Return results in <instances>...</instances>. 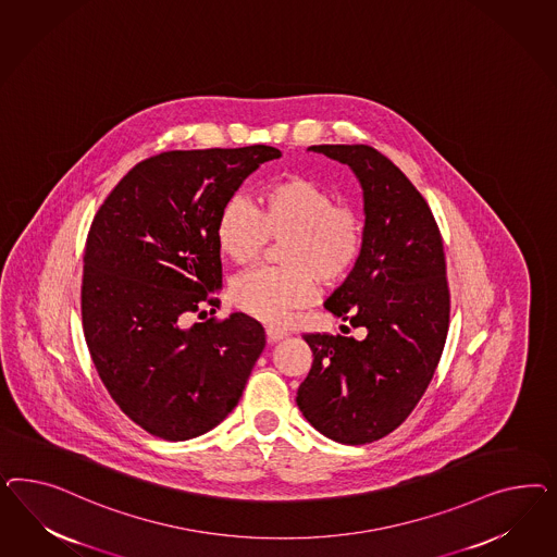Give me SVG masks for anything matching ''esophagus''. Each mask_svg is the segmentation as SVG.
<instances>
[{
	"label": "esophagus",
	"instance_id": "obj_1",
	"mask_svg": "<svg viewBox=\"0 0 557 557\" xmlns=\"http://www.w3.org/2000/svg\"><path fill=\"white\" fill-rule=\"evenodd\" d=\"M265 333H268V338H270L271 343H275V341H282V338L287 337V331L280 329V326H271V324L265 329Z\"/></svg>",
	"mask_w": 557,
	"mask_h": 557
}]
</instances>
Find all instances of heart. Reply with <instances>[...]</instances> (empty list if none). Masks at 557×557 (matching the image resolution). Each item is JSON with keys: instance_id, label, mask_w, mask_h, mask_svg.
Here are the masks:
<instances>
[{"instance_id": "b5f03b06", "label": "heart", "mask_w": 557, "mask_h": 557, "mask_svg": "<svg viewBox=\"0 0 557 557\" xmlns=\"http://www.w3.org/2000/svg\"><path fill=\"white\" fill-rule=\"evenodd\" d=\"M214 236L220 253L236 265L259 261L271 240H284L282 263L240 275L233 298L259 321L280 324L317 298V282L337 286L357 268L366 222L331 187L289 175L261 187L257 208L240 196L222 203Z\"/></svg>"}]
</instances>
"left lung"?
<instances>
[{
  "label": "left lung",
  "instance_id": "obj_1",
  "mask_svg": "<svg viewBox=\"0 0 557 557\" xmlns=\"http://www.w3.org/2000/svg\"><path fill=\"white\" fill-rule=\"evenodd\" d=\"M354 169L366 200V245L324 308L363 341L306 333L314 361L296 403L322 435L366 445L396 431L429 388L449 331L443 238L421 191L368 145H317Z\"/></svg>",
  "mask_w": 557,
  "mask_h": 557
}]
</instances>
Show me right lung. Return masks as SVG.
Listing matches in <instances>:
<instances>
[{
	"instance_id": "1",
	"label": "right lung",
	"mask_w": 557,
	"mask_h": 557,
	"mask_svg": "<svg viewBox=\"0 0 557 557\" xmlns=\"http://www.w3.org/2000/svg\"><path fill=\"white\" fill-rule=\"evenodd\" d=\"M277 157L268 145L154 154L120 180L89 226L85 343L112 400L154 437L186 441L224 421L265 347L263 326L243 312L187 321L216 306L222 203Z\"/></svg>"
}]
</instances>
